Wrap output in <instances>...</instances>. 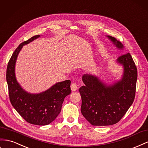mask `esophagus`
Listing matches in <instances>:
<instances>
[{
    "instance_id": "1",
    "label": "esophagus",
    "mask_w": 148,
    "mask_h": 148,
    "mask_svg": "<svg viewBox=\"0 0 148 148\" xmlns=\"http://www.w3.org/2000/svg\"><path fill=\"white\" fill-rule=\"evenodd\" d=\"M71 91H77V89H78L77 84H76L75 83H73L72 84H71Z\"/></svg>"
}]
</instances>
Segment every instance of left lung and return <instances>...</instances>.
<instances>
[{"mask_svg":"<svg viewBox=\"0 0 148 148\" xmlns=\"http://www.w3.org/2000/svg\"><path fill=\"white\" fill-rule=\"evenodd\" d=\"M118 50L122 43L106 35ZM123 68L121 77L113 83H106L93 74H85V85L79 90L82 97L81 112L93 126H109L117 123L132 105L135 97L138 77L136 66L130 53L123 54L116 60Z\"/></svg>","mask_w":148,"mask_h":148,"instance_id":"8db88e82","label":"left lung"}]
</instances>
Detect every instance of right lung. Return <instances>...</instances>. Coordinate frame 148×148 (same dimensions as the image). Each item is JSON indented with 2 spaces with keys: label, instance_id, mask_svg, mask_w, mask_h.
I'll return each instance as SVG.
<instances>
[{
  "label": "right lung",
  "instance_id": "right-lung-1",
  "mask_svg": "<svg viewBox=\"0 0 148 148\" xmlns=\"http://www.w3.org/2000/svg\"><path fill=\"white\" fill-rule=\"evenodd\" d=\"M40 37L35 35L18 45L14 51L7 65L6 79L12 105L26 121L32 125H49L60 113L65 98L71 93L69 79L56 83L50 88L39 93L25 91L17 82L15 64L23 45L29 44Z\"/></svg>",
  "mask_w": 148,
  "mask_h": 148
}]
</instances>
